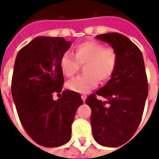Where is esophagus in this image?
I'll return each mask as SVG.
<instances>
[{
  "label": "esophagus",
  "instance_id": "34e87169",
  "mask_svg": "<svg viewBox=\"0 0 159 159\" xmlns=\"http://www.w3.org/2000/svg\"><path fill=\"white\" fill-rule=\"evenodd\" d=\"M81 98H82V100H83V101H85V100H86L87 98V95L86 94H82V95H81Z\"/></svg>",
  "mask_w": 159,
  "mask_h": 159
}]
</instances>
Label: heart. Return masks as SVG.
Listing matches in <instances>:
<instances>
[{"instance_id":"heart-1","label":"heart","mask_w":159,"mask_h":159,"mask_svg":"<svg viewBox=\"0 0 159 159\" xmlns=\"http://www.w3.org/2000/svg\"><path fill=\"white\" fill-rule=\"evenodd\" d=\"M60 68L63 74L71 77L84 66L81 75L70 80L66 86L76 93H88L98 85L112 77L118 65V53L112 47H106L100 42L87 41L75 48V56L66 52L61 56Z\"/></svg>"}]
</instances>
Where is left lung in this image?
<instances>
[{
	"label": "left lung",
	"instance_id": "8db88e82",
	"mask_svg": "<svg viewBox=\"0 0 159 159\" xmlns=\"http://www.w3.org/2000/svg\"><path fill=\"white\" fill-rule=\"evenodd\" d=\"M96 38L108 42L118 53V65L112 77L86 99L91 108L94 140L102 146L119 147L133 136L140 124L148 83L142 53L127 36L107 33ZM107 99L103 102L97 95Z\"/></svg>",
	"mask_w": 159,
	"mask_h": 159
}]
</instances>
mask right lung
I'll return each mask as SVG.
<instances>
[{
	"instance_id": "right-lung-1",
	"label": "right lung",
	"mask_w": 159,
	"mask_h": 159,
	"mask_svg": "<svg viewBox=\"0 0 159 159\" xmlns=\"http://www.w3.org/2000/svg\"><path fill=\"white\" fill-rule=\"evenodd\" d=\"M70 42L63 37H36L19 50L12 77V95L24 129L36 143L59 147L71 136V124L83 103L79 93L62 91L61 56ZM62 92V95L59 93ZM61 98L53 101L52 95Z\"/></svg>"
}]
</instances>
